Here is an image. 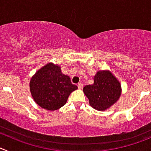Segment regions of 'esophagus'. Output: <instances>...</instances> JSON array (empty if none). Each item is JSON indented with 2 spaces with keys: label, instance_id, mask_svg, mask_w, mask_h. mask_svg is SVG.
Instances as JSON below:
<instances>
[{
  "label": "esophagus",
  "instance_id": "obj_1",
  "mask_svg": "<svg viewBox=\"0 0 151 151\" xmlns=\"http://www.w3.org/2000/svg\"><path fill=\"white\" fill-rule=\"evenodd\" d=\"M77 87H78V88H80V89H82V88H83V83H78V85H77Z\"/></svg>",
  "mask_w": 151,
  "mask_h": 151
}]
</instances>
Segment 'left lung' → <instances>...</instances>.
Masks as SVG:
<instances>
[{"label": "left lung", "mask_w": 151, "mask_h": 151, "mask_svg": "<svg viewBox=\"0 0 151 151\" xmlns=\"http://www.w3.org/2000/svg\"><path fill=\"white\" fill-rule=\"evenodd\" d=\"M83 92L93 108L105 110L119 98L121 85L109 71H101L94 77V84L86 86Z\"/></svg>", "instance_id": "left-lung-1"}]
</instances>
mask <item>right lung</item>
Wrapping results in <instances>:
<instances>
[{
    "mask_svg": "<svg viewBox=\"0 0 151 151\" xmlns=\"http://www.w3.org/2000/svg\"><path fill=\"white\" fill-rule=\"evenodd\" d=\"M29 88L34 101L41 107L56 110L65 104L69 95L77 88L58 65H46L32 77Z\"/></svg>",
    "mask_w": 151,
    "mask_h": 151,
    "instance_id": "1",
    "label": "right lung"
}]
</instances>
